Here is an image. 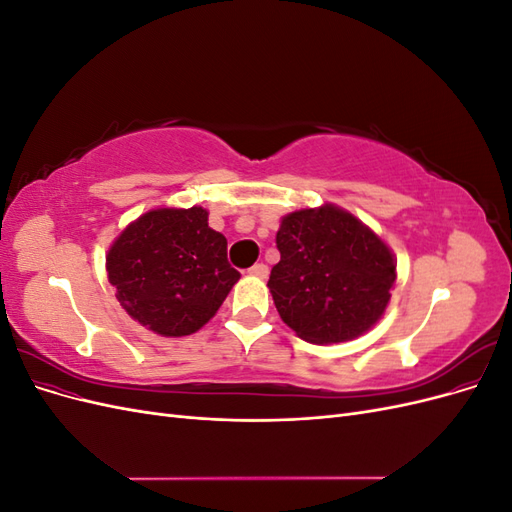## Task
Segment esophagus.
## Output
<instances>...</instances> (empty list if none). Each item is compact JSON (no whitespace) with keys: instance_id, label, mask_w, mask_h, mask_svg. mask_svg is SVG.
<instances>
[{"instance_id":"obj_1","label":"esophagus","mask_w":512,"mask_h":512,"mask_svg":"<svg viewBox=\"0 0 512 512\" xmlns=\"http://www.w3.org/2000/svg\"><path fill=\"white\" fill-rule=\"evenodd\" d=\"M247 273L254 275V277H260V280H267V277H269V267L262 265V262H256V265Z\"/></svg>"}]
</instances>
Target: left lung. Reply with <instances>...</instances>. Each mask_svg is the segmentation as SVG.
<instances>
[{
	"instance_id": "8db88e82",
	"label": "left lung",
	"mask_w": 512,
	"mask_h": 512,
	"mask_svg": "<svg viewBox=\"0 0 512 512\" xmlns=\"http://www.w3.org/2000/svg\"><path fill=\"white\" fill-rule=\"evenodd\" d=\"M269 290L280 318L309 344L361 337L384 316L397 258L374 230L333 203L286 213Z\"/></svg>"
}]
</instances>
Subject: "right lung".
<instances>
[{
  "instance_id": "obj_1",
  "label": "right lung",
  "mask_w": 512,
  "mask_h": 512,
  "mask_svg": "<svg viewBox=\"0 0 512 512\" xmlns=\"http://www.w3.org/2000/svg\"><path fill=\"white\" fill-rule=\"evenodd\" d=\"M106 273L126 314L162 337L203 329L241 277L203 207L143 213L108 247Z\"/></svg>"
}]
</instances>
